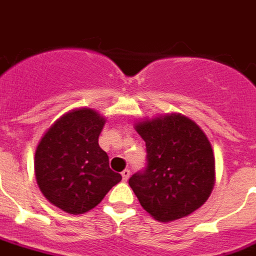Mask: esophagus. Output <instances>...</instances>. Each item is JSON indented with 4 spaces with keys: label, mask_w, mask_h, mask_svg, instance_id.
<instances>
[{
    "label": "esophagus",
    "mask_w": 256,
    "mask_h": 256,
    "mask_svg": "<svg viewBox=\"0 0 256 256\" xmlns=\"http://www.w3.org/2000/svg\"><path fill=\"white\" fill-rule=\"evenodd\" d=\"M128 177H130V170H128V169H124V170L122 172V180L128 181Z\"/></svg>",
    "instance_id": "1"
}]
</instances>
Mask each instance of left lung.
<instances>
[{
	"label": "left lung",
	"instance_id": "8db88e82",
	"mask_svg": "<svg viewBox=\"0 0 256 256\" xmlns=\"http://www.w3.org/2000/svg\"><path fill=\"white\" fill-rule=\"evenodd\" d=\"M136 130L146 144V166L128 185L144 210L166 223L200 208L214 184V152L202 128L170 114L144 120Z\"/></svg>",
	"mask_w": 256,
	"mask_h": 256
}]
</instances>
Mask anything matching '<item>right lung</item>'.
Returning a JSON list of instances; mask_svg holds the SVG:
<instances>
[{
  "label": "right lung",
  "mask_w": 256,
  "mask_h": 256,
  "mask_svg": "<svg viewBox=\"0 0 256 256\" xmlns=\"http://www.w3.org/2000/svg\"><path fill=\"white\" fill-rule=\"evenodd\" d=\"M103 126L104 118L94 110H72L48 128L37 146V184L54 206L68 214L92 210L122 180L98 144Z\"/></svg>",
  "instance_id": "1"
}]
</instances>
